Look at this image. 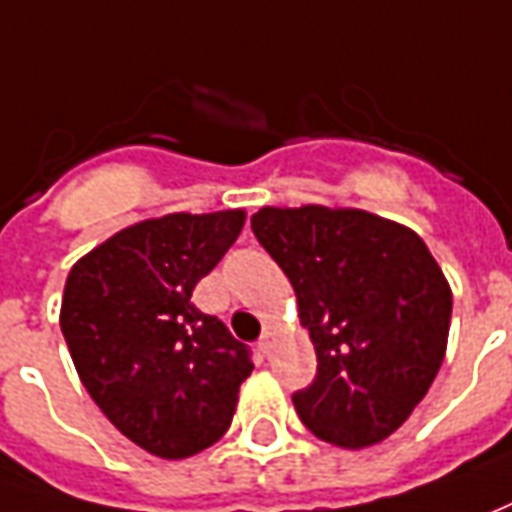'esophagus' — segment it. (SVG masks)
Masks as SVG:
<instances>
[{
	"mask_svg": "<svg viewBox=\"0 0 512 512\" xmlns=\"http://www.w3.org/2000/svg\"><path fill=\"white\" fill-rule=\"evenodd\" d=\"M274 341H277V335L271 330H263V335H260V341H257V346H260V352L263 355H271V349H274Z\"/></svg>",
	"mask_w": 512,
	"mask_h": 512,
	"instance_id": "34e87169",
	"label": "esophagus"
}]
</instances>
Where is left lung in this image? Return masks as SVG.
Segmentation results:
<instances>
[{"instance_id":"1","label":"left lung","mask_w":512,"mask_h":512,"mask_svg":"<svg viewBox=\"0 0 512 512\" xmlns=\"http://www.w3.org/2000/svg\"><path fill=\"white\" fill-rule=\"evenodd\" d=\"M252 232L291 280L316 377L293 407L321 441L363 449L402 427L430 391L452 291L427 244L366 210L263 207Z\"/></svg>"}]
</instances>
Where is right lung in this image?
I'll return each mask as SVG.
<instances>
[{"instance_id":"right-lung-1","label":"right lung","mask_w":512,"mask_h":512,"mask_svg":"<svg viewBox=\"0 0 512 512\" xmlns=\"http://www.w3.org/2000/svg\"><path fill=\"white\" fill-rule=\"evenodd\" d=\"M244 210L171 213L116 232L69 271L60 330L113 427L166 460L230 430L249 346L191 302L244 230Z\"/></svg>"}]
</instances>
